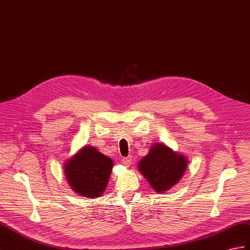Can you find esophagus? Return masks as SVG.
Listing matches in <instances>:
<instances>
[{"mask_svg":"<svg viewBox=\"0 0 250 250\" xmlns=\"http://www.w3.org/2000/svg\"><path fill=\"white\" fill-rule=\"evenodd\" d=\"M132 163V156H127V158H125L123 159V164L125 166V167H129Z\"/></svg>","mask_w":250,"mask_h":250,"instance_id":"34e87169","label":"esophagus"}]
</instances>
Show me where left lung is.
<instances>
[{
	"label": "left lung",
	"instance_id": "1",
	"mask_svg": "<svg viewBox=\"0 0 250 250\" xmlns=\"http://www.w3.org/2000/svg\"><path fill=\"white\" fill-rule=\"evenodd\" d=\"M188 163V159L183 154L158 143L138 162L137 167L153 190L165 193L180 181L187 170Z\"/></svg>",
	"mask_w": 250,
	"mask_h": 250
}]
</instances>
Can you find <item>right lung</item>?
I'll return each instance as SVG.
<instances>
[{
  "label": "right lung",
  "instance_id": "right-lung-1",
  "mask_svg": "<svg viewBox=\"0 0 250 250\" xmlns=\"http://www.w3.org/2000/svg\"><path fill=\"white\" fill-rule=\"evenodd\" d=\"M114 162L99 152L95 147L80 149L65 165V176L71 188L88 198L100 197L108 182Z\"/></svg>",
  "mask_w": 250,
  "mask_h": 250
}]
</instances>
